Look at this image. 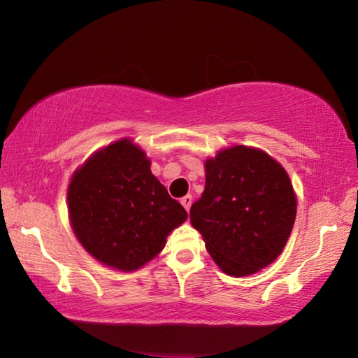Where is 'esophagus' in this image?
<instances>
[{
    "mask_svg": "<svg viewBox=\"0 0 358 358\" xmlns=\"http://www.w3.org/2000/svg\"><path fill=\"white\" fill-rule=\"evenodd\" d=\"M181 205H183V207L186 208V211H189V208H191V205H192V196H185V197H181Z\"/></svg>",
    "mask_w": 358,
    "mask_h": 358,
    "instance_id": "esophagus-1",
    "label": "esophagus"
}]
</instances>
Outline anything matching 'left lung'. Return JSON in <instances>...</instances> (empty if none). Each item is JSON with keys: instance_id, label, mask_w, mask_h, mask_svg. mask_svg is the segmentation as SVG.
<instances>
[{"instance_id": "1", "label": "left lung", "mask_w": 358, "mask_h": 358, "mask_svg": "<svg viewBox=\"0 0 358 358\" xmlns=\"http://www.w3.org/2000/svg\"><path fill=\"white\" fill-rule=\"evenodd\" d=\"M296 197L287 172L262 150H222L205 161V189L189 216L205 248L230 276L252 275L280 256Z\"/></svg>"}]
</instances>
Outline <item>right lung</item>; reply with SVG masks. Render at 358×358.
I'll list each match as a JSON object with an SVG mask.
<instances>
[{
	"label": "right lung",
	"mask_w": 358,
	"mask_h": 358,
	"mask_svg": "<svg viewBox=\"0 0 358 358\" xmlns=\"http://www.w3.org/2000/svg\"><path fill=\"white\" fill-rule=\"evenodd\" d=\"M71 226L94 259L132 271L156 257L186 210L150 171L147 155L123 138L102 148L72 175Z\"/></svg>",
	"instance_id": "obj_1"
}]
</instances>
